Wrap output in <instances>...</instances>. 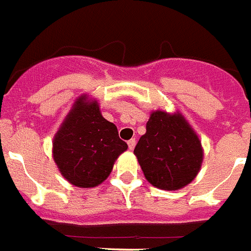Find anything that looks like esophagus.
I'll use <instances>...</instances> for the list:
<instances>
[{"instance_id":"1","label":"esophagus","mask_w":251,"mask_h":251,"mask_svg":"<svg viewBox=\"0 0 251 251\" xmlns=\"http://www.w3.org/2000/svg\"><path fill=\"white\" fill-rule=\"evenodd\" d=\"M128 147H129L130 151H133V149H134V147H135V139H134V138H133V139H130V141H128Z\"/></svg>"}]
</instances>
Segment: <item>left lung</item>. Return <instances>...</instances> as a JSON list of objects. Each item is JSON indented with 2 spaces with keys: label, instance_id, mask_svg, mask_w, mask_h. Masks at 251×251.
Masks as SVG:
<instances>
[{
  "label": "left lung",
  "instance_id": "1",
  "mask_svg": "<svg viewBox=\"0 0 251 251\" xmlns=\"http://www.w3.org/2000/svg\"><path fill=\"white\" fill-rule=\"evenodd\" d=\"M147 180L163 190H178L190 183L203 163L197 133L180 113L151 112L147 132L134 148Z\"/></svg>",
  "mask_w": 251,
  "mask_h": 251
}]
</instances>
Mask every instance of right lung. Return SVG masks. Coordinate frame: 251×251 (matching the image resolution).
Instances as JSON below:
<instances>
[{
  "instance_id": "obj_1",
  "label": "right lung",
  "mask_w": 251,
  "mask_h": 251,
  "mask_svg": "<svg viewBox=\"0 0 251 251\" xmlns=\"http://www.w3.org/2000/svg\"><path fill=\"white\" fill-rule=\"evenodd\" d=\"M128 146L118 129L100 114L97 100L80 96L53 138V159L66 180L93 188L108 178Z\"/></svg>"
}]
</instances>
